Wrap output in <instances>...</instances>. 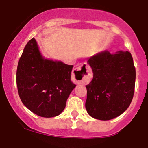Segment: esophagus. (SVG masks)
Here are the masks:
<instances>
[{"mask_svg":"<svg viewBox=\"0 0 148 148\" xmlns=\"http://www.w3.org/2000/svg\"><path fill=\"white\" fill-rule=\"evenodd\" d=\"M92 77V69L86 64L74 69L72 71V78L79 84L88 83Z\"/></svg>","mask_w":148,"mask_h":148,"instance_id":"obj_1","label":"esophagus"}]
</instances>
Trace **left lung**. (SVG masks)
<instances>
[{
	"instance_id": "obj_1",
	"label": "left lung",
	"mask_w": 148,
	"mask_h": 148,
	"mask_svg": "<svg viewBox=\"0 0 148 148\" xmlns=\"http://www.w3.org/2000/svg\"><path fill=\"white\" fill-rule=\"evenodd\" d=\"M93 79L86 86L85 107L91 117L110 120L122 114L130 104L135 92V67L129 51H104L91 56Z\"/></svg>"
}]
</instances>
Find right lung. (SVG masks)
<instances>
[{
    "instance_id": "1",
    "label": "right lung",
    "mask_w": 148,
    "mask_h": 148,
    "mask_svg": "<svg viewBox=\"0 0 148 148\" xmlns=\"http://www.w3.org/2000/svg\"><path fill=\"white\" fill-rule=\"evenodd\" d=\"M73 65L44 59L34 38L25 46L18 64L16 84L19 97L26 107L43 117L63 112L76 85L71 80Z\"/></svg>"
}]
</instances>
